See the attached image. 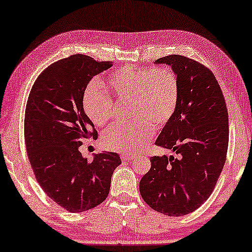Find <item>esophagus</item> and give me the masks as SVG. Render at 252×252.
<instances>
[{"mask_svg":"<svg viewBox=\"0 0 252 252\" xmlns=\"http://www.w3.org/2000/svg\"><path fill=\"white\" fill-rule=\"evenodd\" d=\"M134 157H136V155H133V154H122L121 155V158H122V160H130V159H133Z\"/></svg>","mask_w":252,"mask_h":252,"instance_id":"34e87169","label":"esophagus"}]
</instances>
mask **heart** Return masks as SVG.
I'll list each match as a JSON object with an SVG mask.
<instances>
[{"instance_id": "heart-1", "label": "heart", "mask_w": 252, "mask_h": 252, "mask_svg": "<svg viewBox=\"0 0 252 252\" xmlns=\"http://www.w3.org/2000/svg\"><path fill=\"white\" fill-rule=\"evenodd\" d=\"M105 84L116 100L130 101L133 119L103 133L102 145L112 152L131 154L142 150L154 129H161L172 120L179 105V78L168 67L126 65L109 73ZM82 106L96 126H106L113 116L112 98L96 81L84 89Z\"/></svg>"}]
</instances>
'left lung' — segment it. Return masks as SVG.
<instances>
[{
	"label": "left lung",
	"mask_w": 252,
	"mask_h": 252,
	"mask_svg": "<svg viewBox=\"0 0 252 252\" xmlns=\"http://www.w3.org/2000/svg\"><path fill=\"white\" fill-rule=\"evenodd\" d=\"M170 65L180 82L176 111L155 144L176 157L153 156L139 184L153 210L171 217L194 212L210 198L223 169L229 144L225 100L212 70L184 55L155 61Z\"/></svg>",
	"instance_id": "obj_1"
}]
</instances>
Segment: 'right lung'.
Returning a JSON list of instances; mask_svg holds the SVG:
<instances>
[{
  "label": "right lung",
  "instance_id": "1",
  "mask_svg": "<svg viewBox=\"0 0 252 252\" xmlns=\"http://www.w3.org/2000/svg\"><path fill=\"white\" fill-rule=\"evenodd\" d=\"M83 54H73L48 66L36 79L24 115V140L36 181L55 203L70 213H81L108 197L116 153L82 157L79 147L97 139L94 124L82 106L91 79L112 67Z\"/></svg>",
  "mask_w": 252,
  "mask_h": 252
}]
</instances>
